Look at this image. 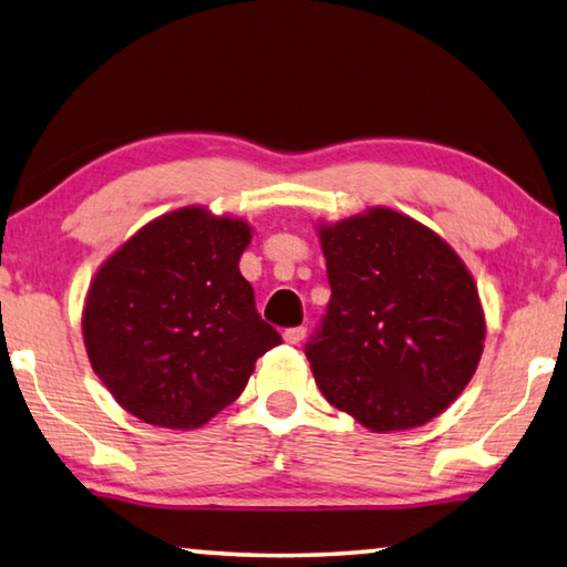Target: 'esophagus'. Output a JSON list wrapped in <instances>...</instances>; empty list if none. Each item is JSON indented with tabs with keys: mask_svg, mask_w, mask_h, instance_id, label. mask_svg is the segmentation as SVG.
I'll use <instances>...</instances> for the list:
<instances>
[{
	"mask_svg": "<svg viewBox=\"0 0 567 567\" xmlns=\"http://www.w3.org/2000/svg\"><path fill=\"white\" fill-rule=\"evenodd\" d=\"M305 332H307L305 328H290V330L282 332V340L287 344H300L305 340Z\"/></svg>",
	"mask_w": 567,
	"mask_h": 567,
	"instance_id": "esophagus-1",
	"label": "esophagus"
}]
</instances>
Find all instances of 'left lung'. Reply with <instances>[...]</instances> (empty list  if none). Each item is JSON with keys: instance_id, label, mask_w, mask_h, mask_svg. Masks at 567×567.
<instances>
[{"instance_id": "8db88e82", "label": "left lung", "mask_w": 567, "mask_h": 567, "mask_svg": "<svg viewBox=\"0 0 567 567\" xmlns=\"http://www.w3.org/2000/svg\"><path fill=\"white\" fill-rule=\"evenodd\" d=\"M332 297L307 344L324 400L372 433L420 427L473 380L485 312L443 237L390 207L318 225Z\"/></svg>"}]
</instances>
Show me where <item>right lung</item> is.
<instances>
[{
  "label": "right lung",
  "mask_w": 567,
  "mask_h": 567,
  "mask_svg": "<svg viewBox=\"0 0 567 567\" xmlns=\"http://www.w3.org/2000/svg\"><path fill=\"white\" fill-rule=\"evenodd\" d=\"M249 239L247 219L189 205L140 227L100 265L82 307L84 350L130 415L205 425L282 342L239 272Z\"/></svg>",
  "instance_id": "add662e5"
}]
</instances>
